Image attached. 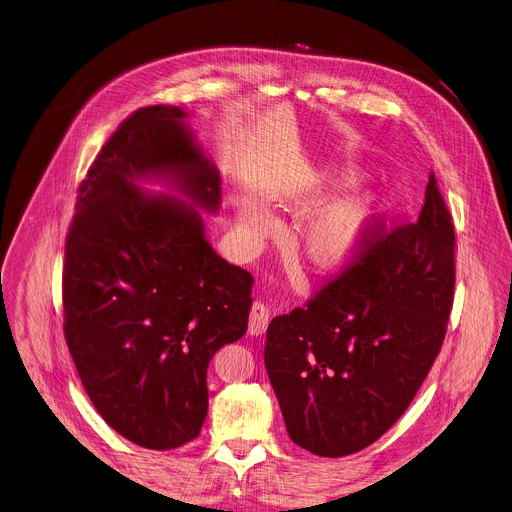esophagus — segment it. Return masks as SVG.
Here are the masks:
<instances>
[{
  "label": "esophagus",
  "mask_w": 512,
  "mask_h": 512,
  "mask_svg": "<svg viewBox=\"0 0 512 512\" xmlns=\"http://www.w3.org/2000/svg\"><path fill=\"white\" fill-rule=\"evenodd\" d=\"M269 324V310L263 302H253L249 312V333L251 335H263Z\"/></svg>",
  "instance_id": "1"
}]
</instances>
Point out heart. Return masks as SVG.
Masks as SVG:
<instances>
[{
	"instance_id": "b5f03b06",
	"label": "heart",
	"mask_w": 512,
	"mask_h": 512,
	"mask_svg": "<svg viewBox=\"0 0 512 512\" xmlns=\"http://www.w3.org/2000/svg\"><path fill=\"white\" fill-rule=\"evenodd\" d=\"M369 218V202H347L320 214L306 228V259L320 269H337L345 265L359 249ZM241 220L253 237H263L273 226L269 212L257 204L245 206Z\"/></svg>"
}]
</instances>
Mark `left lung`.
<instances>
[{"mask_svg": "<svg viewBox=\"0 0 512 512\" xmlns=\"http://www.w3.org/2000/svg\"><path fill=\"white\" fill-rule=\"evenodd\" d=\"M455 290V230L431 171L414 222L380 220L302 308L275 316L265 367L290 439L320 457L378 441L441 351Z\"/></svg>", "mask_w": 512, "mask_h": 512, "instance_id": "left-lung-1", "label": "left lung"}]
</instances>
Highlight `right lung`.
Returning <instances> with one entry per match:
<instances>
[{
  "mask_svg": "<svg viewBox=\"0 0 512 512\" xmlns=\"http://www.w3.org/2000/svg\"><path fill=\"white\" fill-rule=\"evenodd\" d=\"M181 118L147 106L120 122L79 185L63 263V333L81 384L114 431L155 451L200 435L208 363L245 335L253 286L216 255L194 208L136 188L169 175L218 208V171Z\"/></svg>",
  "mask_w": 512,
  "mask_h": 512,
  "instance_id": "right-lung-1",
  "label": "right lung"
}]
</instances>
